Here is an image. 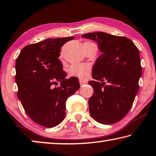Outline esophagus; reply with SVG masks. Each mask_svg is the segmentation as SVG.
Returning <instances> with one entry per match:
<instances>
[{
  "label": "esophagus",
  "instance_id": "1",
  "mask_svg": "<svg viewBox=\"0 0 156 156\" xmlns=\"http://www.w3.org/2000/svg\"><path fill=\"white\" fill-rule=\"evenodd\" d=\"M79 83H80V86H81V87H82V86H83V85H84V84H87V82L84 81V80H79Z\"/></svg>",
  "mask_w": 156,
  "mask_h": 156
}]
</instances>
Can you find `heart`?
I'll return each mask as SVG.
<instances>
[{"label":"heart","mask_w":156,"mask_h":156,"mask_svg":"<svg viewBox=\"0 0 156 156\" xmlns=\"http://www.w3.org/2000/svg\"><path fill=\"white\" fill-rule=\"evenodd\" d=\"M85 43H90L87 41ZM90 73V66L87 64H73L69 67V74L72 77H76L81 80H85Z\"/></svg>","instance_id":"heart-1"}]
</instances>
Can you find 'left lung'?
I'll return each mask as SVG.
<instances>
[{
    "instance_id": "1",
    "label": "left lung",
    "mask_w": 156,
    "mask_h": 156,
    "mask_svg": "<svg viewBox=\"0 0 156 156\" xmlns=\"http://www.w3.org/2000/svg\"><path fill=\"white\" fill-rule=\"evenodd\" d=\"M82 37L97 41L102 52L93 67L95 80L89 82L94 90L89 100L90 115L105 125L118 122L129 111L139 89L142 75L139 50L126 37L104 32Z\"/></svg>"
}]
</instances>
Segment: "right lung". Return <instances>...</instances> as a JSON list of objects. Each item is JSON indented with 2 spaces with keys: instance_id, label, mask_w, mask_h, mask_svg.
<instances>
[{
  "instance_id": "1",
  "label": "right lung",
  "mask_w": 156,
  "mask_h": 156,
  "mask_svg": "<svg viewBox=\"0 0 156 156\" xmlns=\"http://www.w3.org/2000/svg\"><path fill=\"white\" fill-rule=\"evenodd\" d=\"M73 39H47L28 45L16 59L18 98L28 116L44 127H55L63 121L67 98L80 88L77 78L66 79L58 58L61 47ZM58 81L61 85L55 87Z\"/></svg>"
}]
</instances>
